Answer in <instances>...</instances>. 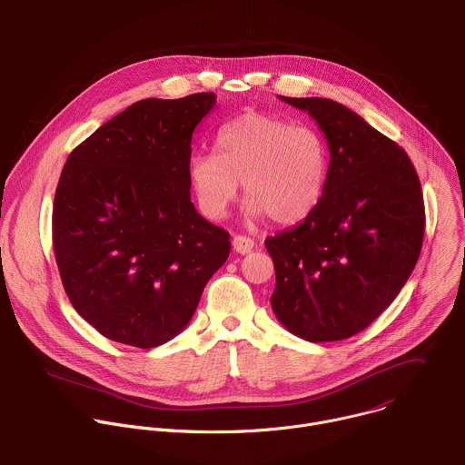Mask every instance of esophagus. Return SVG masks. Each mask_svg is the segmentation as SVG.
I'll return each mask as SVG.
<instances>
[{
    "mask_svg": "<svg viewBox=\"0 0 465 465\" xmlns=\"http://www.w3.org/2000/svg\"><path fill=\"white\" fill-rule=\"evenodd\" d=\"M232 244H233V250H235L237 253H241V255L250 253V252L253 250V246H255L253 239L244 237V235H235V237H233V241H232Z\"/></svg>",
    "mask_w": 465,
    "mask_h": 465,
    "instance_id": "1",
    "label": "esophagus"
}]
</instances>
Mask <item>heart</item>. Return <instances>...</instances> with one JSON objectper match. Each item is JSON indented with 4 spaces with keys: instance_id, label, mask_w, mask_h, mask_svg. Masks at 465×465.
<instances>
[{
    "instance_id": "obj_1",
    "label": "heart",
    "mask_w": 465,
    "mask_h": 465,
    "mask_svg": "<svg viewBox=\"0 0 465 465\" xmlns=\"http://www.w3.org/2000/svg\"><path fill=\"white\" fill-rule=\"evenodd\" d=\"M217 153L188 159V179L201 213L226 217L242 181L246 213L297 224L321 204L330 175V144L313 126L246 112L221 126Z\"/></svg>"
}]
</instances>
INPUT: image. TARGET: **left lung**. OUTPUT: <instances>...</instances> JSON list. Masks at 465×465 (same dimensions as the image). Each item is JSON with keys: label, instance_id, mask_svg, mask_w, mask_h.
<instances>
[{"label": "left lung", "instance_id": "1", "mask_svg": "<svg viewBox=\"0 0 465 465\" xmlns=\"http://www.w3.org/2000/svg\"><path fill=\"white\" fill-rule=\"evenodd\" d=\"M308 112L330 144L317 210L264 241L275 266L273 313L310 342L368 328L401 293L424 241L422 186L408 153L344 104L284 97Z\"/></svg>", "mask_w": 465, "mask_h": 465}]
</instances>
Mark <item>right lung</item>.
<instances>
[{
	"label": "right lung",
	"mask_w": 465,
	"mask_h": 465,
	"mask_svg": "<svg viewBox=\"0 0 465 465\" xmlns=\"http://www.w3.org/2000/svg\"><path fill=\"white\" fill-rule=\"evenodd\" d=\"M213 104V92L137 101L63 166L55 262L74 310L110 341L143 350L172 341L230 255V233L190 201L192 135Z\"/></svg>",
	"instance_id": "obj_1"
}]
</instances>
